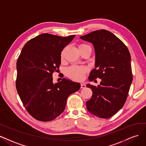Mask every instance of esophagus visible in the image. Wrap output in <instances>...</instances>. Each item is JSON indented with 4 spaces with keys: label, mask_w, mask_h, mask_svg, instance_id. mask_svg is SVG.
<instances>
[{
    "label": "esophagus",
    "mask_w": 146,
    "mask_h": 146,
    "mask_svg": "<svg viewBox=\"0 0 146 146\" xmlns=\"http://www.w3.org/2000/svg\"><path fill=\"white\" fill-rule=\"evenodd\" d=\"M86 85L85 84H84V83H81V88H86Z\"/></svg>",
    "instance_id": "1"
}]
</instances>
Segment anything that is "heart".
Here are the masks:
<instances>
[{"label": "heart", "mask_w": 146, "mask_h": 146, "mask_svg": "<svg viewBox=\"0 0 146 146\" xmlns=\"http://www.w3.org/2000/svg\"><path fill=\"white\" fill-rule=\"evenodd\" d=\"M87 46H88V45L84 44H80L78 46V48L79 50ZM63 54H64V52L62 51V54H61V58H63ZM87 71V68L85 67L78 66V65H73V66H71L67 70L66 73L67 76L71 79L76 80V81H81V80L84 79V75H85Z\"/></svg>", "instance_id": "heart-1"}]
</instances>
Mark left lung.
Wrapping results in <instances>:
<instances>
[{
	"label": "left lung",
	"instance_id": "1",
	"mask_svg": "<svg viewBox=\"0 0 146 146\" xmlns=\"http://www.w3.org/2000/svg\"><path fill=\"white\" fill-rule=\"evenodd\" d=\"M90 42L95 53V68L88 77L90 81L101 79L97 87L87 84L93 95L86 102L88 111L101 118H109L123 107L132 82L131 56L119 38L106 30H96L81 36Z\"/></svg>",
	"mask_w": 146,
	"mask_h": 146
}]
</instances>
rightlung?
Returning a JSON list of instances; mask_svg holds the SVG:
<instances>
[{"label": "right lung", "mask_w": 146, "mask_h": 146, "mask_svg": "<svg viewBox=\"0 0 146 146\" xmlns=\"http://www.w3.org/2000/svg\"><path fill=\"white\" fill-rule=\"evenodd\" d=\"M75 35L60 37L43 33L28 41L16 63V86L28 112L37 120L50 121L64 111L68 97L81 84L63 78L53 82L58 72L61 52Z\"/></svg>", "instance_id": "add662e5"}]
</instances>
